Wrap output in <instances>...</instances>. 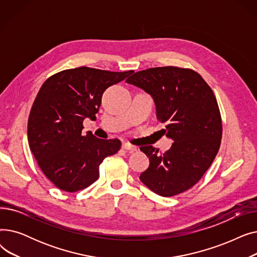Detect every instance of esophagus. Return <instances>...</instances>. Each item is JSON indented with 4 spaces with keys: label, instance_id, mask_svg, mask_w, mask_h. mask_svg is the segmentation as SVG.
Listing matches in <instances>:
<instances>
[{
    "label": "esophagus",
    "instance_id": "1",
    "mask_svg": "<svg viewBox=\"0 0 257 257\" xmlns=\"http://www.w3.org/2000/svg\"><path fill=\"white\" fill-rule=\"evenodd\" d=\"M121 148H123L124 150L126 151H130V152H133V151H137V147H134L128 143H124L123 145H121Z\"/></svg>",
    "mask_w": 257,
    "mask_h": 257
}]
</instances>
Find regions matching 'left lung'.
<instances>
[{
	"mask_svg": "<svg viewBox=\"0 0 257 257\" xmlns=\"http://www.w3.org/2000/svg\"><path fill=\"white\" fill-rule=\"evenodd\" d=\"M126 82L152 97L161 129L174 143L166 153L141 147L150 165L140 176L155 194L172 197L194 186L220 149L222 120L217 99L198 73L175 66L152 67L130 76Z\"/></svg>",
	"mask_w": 257,
	"mask_h": 257,
	"instance_id": "obj_1",
	"label": "left lung"
}]
</instances>
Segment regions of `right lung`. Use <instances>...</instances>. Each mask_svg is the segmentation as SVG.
Returning a JSON list of instances; mask_svg holds the SVG:
<instances>
[{"instance_id": "1", "label": "right lung", "mask_w": 257, "mask_h": 257, "mask_svg": "<svg viewBox=\"0 0 257 257\" xmlns=\"http://www.w3.org/2000/svg\"><path fill=\"white\" fill-rule=\"evenodd\" d=\"M81 66L51 76L40 87L28 119V142L39 168L61 191L74 193L99 178V166L120 148L118 140L82 133L96 118L103 92L131 75Z\"/></svg>"}]
</instances>
